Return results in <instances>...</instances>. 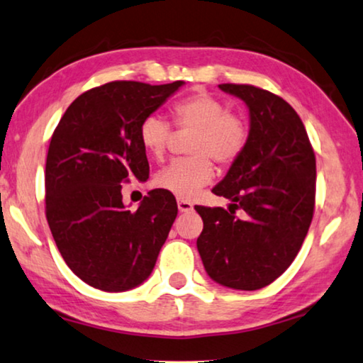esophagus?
I'll return each instance as SVG.
<instances>
[{"mask_svg":"<svg viewBox=\"0 0 363 363\" xmlns=\"http://www.w3.org/2000/svg\"><path fill=\"white\" fill-rule=\"evenodd\" d=\"M177 207H179L181 212L192 211V203L189 201H184V199H177Z\"/></svg>","mask_w":363,"mask_h":363,"instance_id":"obj_1","label":"esophagus"}]
</instances>
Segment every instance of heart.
Wrapping results in <instances>:
<instances>
[{"label": "heart", "mask_w": 363, "mask_h": 363, "mask_svg": "<svg viewBox=\"0 0 363 363\" xmlns=\"http://www.w3.org/2000/svg\"><path fill=\"white\" fill-rule=\"evenodd\" d=\"M177 130L192 131L187 151L192 156L176 160L156 176V186L177 197H192L199 189L211 182L213 160L218 166H230L243 155L250 140L247 120L208 91L177 100L171 108ZM172 130L167 121L150 115L140 125V141L155 160H161L169 146Z\"/></svg>", "instance_id": "b5f03b06"}]
</instances>
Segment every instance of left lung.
<instances>
[{"instance_id": "left-lung-1", "label": "left lung", "mask_w": 363, "mask_h": 363, "mask_svg": "<svg viewBox=\"0 0 363 363\" xmlns=\"http://www.w3.org/2000/svg\"><path fill=\"white\" fill-rule=\"evenodd\" d=\"M250 110V140L227 176L212 189L228 211L197 206L203 268L233 289L264 288L289 268L303 247L315 207V155L293 106L247 84H220ZM235 210H243L242 219Z\"/></svg>"}]
</instances>
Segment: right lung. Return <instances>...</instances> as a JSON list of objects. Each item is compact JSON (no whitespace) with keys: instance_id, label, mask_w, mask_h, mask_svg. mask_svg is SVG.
Here are the masks:
<instances>
[{"instance_id":"1","label":"right lung","mask_w":363,"mask_h":363,"mask_svg":"<svg viewBox=\"0 0 363 363\" xmlns=\"http://www.w3.org/2000/svg\"><path fill=\"white\" fill-rule=\"evenodd\" d=\"M184 84L115 80L75 99L50 138L45 217L67 267L86 284L118 293L141 284L177 216L171 192H147L136 211L121 184L150 177L141 121Z\"/></svg>"}]
</instances>
